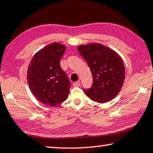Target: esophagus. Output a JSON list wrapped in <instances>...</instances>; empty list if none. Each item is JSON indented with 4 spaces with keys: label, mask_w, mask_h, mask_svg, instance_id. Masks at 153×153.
<instances>
[{
    "label": "esophagus",
    "mask_w": 153,
    "mask_h": 153,
    "mask_svg": "<svg viewBox=\"0 0 153 153\" xmlns=\"http://www.w3.org/2000/svg\"><path fill=\"white\" fill-rule=\"evenodd\" d=\"M80 84H81V83H80V82H74V87H79V86L80 85Z\"/></svg>",
    "instance_id": "esophagus-1"
}]
</instances>
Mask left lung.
<instances>
[{
  "mask_svg": "<svg viewBox=\"0 0 153 153\" xmlns=\"http://www.w3.org/2000/svg\"><path fill=\"white\" fill-rule=\"evenodd\" d=\"M93 77L91 88L83 91L92 100L104 103L112 100L120 91L125 77V68L120 55L98 43L78 47Z\"/></svg>",
  "mask_w": 153,
  "mask_h": 153,
  "instance_id": "1",
  "label": "left lung"
}]
</instances>
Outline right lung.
I'll return each instance as SVG.
<instances>
[{"label":"right lung","mask_w":153,"mask_h":153,"mask_svg":"<svg viewBox=\"0 0 153 153\" xmlns=\"http://www.w3.org/2000/svg\"><path fill=\"white\" fill-rule=\"evenodd\" d=\"M65 45L53 43L36 53L27 71L30 90L41 103L55 106L66 100L70 81L60 66Z\"/></svg>","instance_id":"right-lung-1"}]
</instances>
